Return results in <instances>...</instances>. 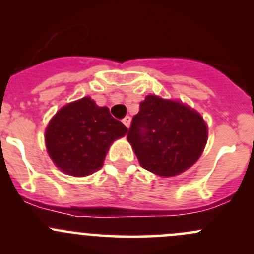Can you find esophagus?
Wrapping results in <instances>:
<instances>
[{"label":"esophagus","instance_id":"esophagus-1","mask_svg":"<svg viewBox=\"0 0 254 254\" xmlns=\"http://www.w3.org/2000/svg\"><path fill=\"white\" fill-rule=\"evenodd\" d=\"M130 122H131V118L130 117H125L124 119H123V124H124L127 127H130Z\"/></svg>","mask_w":254,"mask_h":254}]
</instances>
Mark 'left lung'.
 I'll return each mask as SVG.
<instances>
[{
    "instance_id": "8db88e82",
    "label": "left lung",
    "mask_w": 254,
    "mask_h": 254,
    "mask_svg": "<svg viewBox=\"0 0 254 254\" xmlns=\"http://www.w3.org/2000/svg\"><path fill=\"white\" fill-rule=\"evenodd\" d=\"M127 137L145 170L172 177L198 161L207 140V127L189 107L147 96L132 118Z\"/></svg>"
}]
</instances>
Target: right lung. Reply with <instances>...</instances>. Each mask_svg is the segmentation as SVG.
I'll list each match as a JSON object with an SVG mask.
<instances>
[{"mask_svg":"<svg viewBox=\"0 0 254 254\" xmlns=\"http://www.w3.org/2000/svg\"><path fill=\"white\" fill-rule=\"evenodd\" d=\"M127 131L107 107L84 97L56 113L47 127L45 141L51 160L61 171L82 177L102 167L111 143Z\"/></svg>","mask_w":254,"mask_h":254,"instance_id":"1","label":"right lung"}]
</instances>
